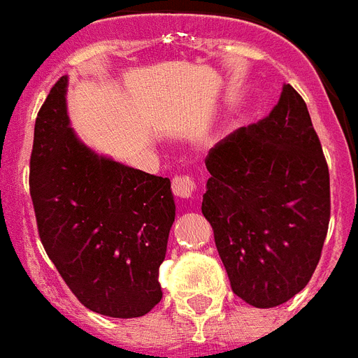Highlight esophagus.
<instances>
[{
	"instance_id": "obj_1",
	"label": "esophagus",
	"mask_w": 358,
	"mask_h": 358,
	"mask_svg": "<svg viewBox=\"0 0 358 358\" xmlns=\"http://www.w3.org/2000/svg\"><path fill=\"white\" fill-rule=\"evenodd\" d=\"M196 184L189 176H174L173 178V193L176 199L189 200L193 199Z\"/></svg>"
}]
</instances>
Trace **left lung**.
<instances>
[{
  "instance_id": "1",
  "label": "left lung",
  "mask_w": 358,
  "mask_h": 358,
  "mask_svg": "<svg viewBox=\"0 0 358 358\" xmlns=\"http://www.w3.org/2000/svg\"><path fill=\"white\" fill-rule=\"evenodd\" d=\"M202 213L231 290L268 309L309 283L329 226V169L309 110L290 84L259 123L209 150Z\"/></svg>"
}]
</instances>
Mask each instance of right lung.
Here are the masks:
<instances>
[{
    "label": "right lung",
    "instance_id": "right-lung-1",
    "mask_svg": "<svg viewBox=\"0 0 358 358\" xmlns=\"http://www.w3.org/2000/svg\"><path fill=\"white\" fill-rule=\"evenodd\" d=\"M66 94L62 77L34 123L29 184L38 234L84 307L138 318L162 300L158 270L176 215L171 180L83 143L71 129Z\"/></svg>",
    "mask_w": 358,
    "mask_h": 358
}]
</instances>
